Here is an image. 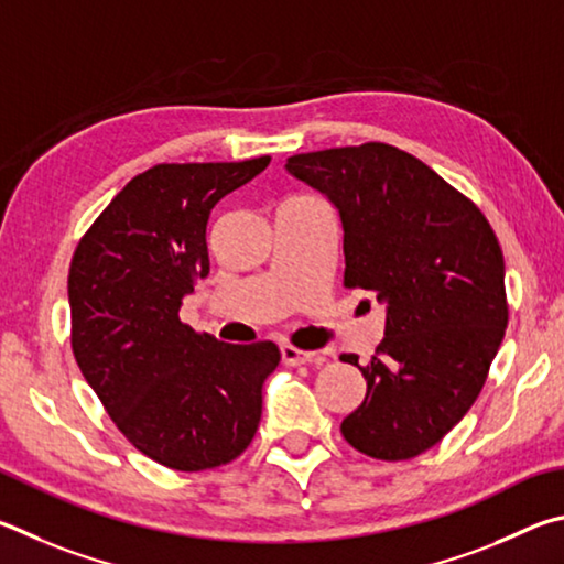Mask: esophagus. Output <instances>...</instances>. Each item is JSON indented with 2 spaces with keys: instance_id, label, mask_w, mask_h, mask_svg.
<instances>
[{
  "instance_id": "34e87169",
  "label": "esophagus",
  "mask_w": 564,
  "mask_h": 564,
  "mask_svg": "<svg viewBox=\"0 0 564 564\" xmlns=\"http://www.w3.org/2000/svg\"><path fill=\"white\" fill-rule=\"evenodd\" d=\"M314 359V351L292 347V344H282V361L288 367H300V364H310Z\"/></svg>"
}]
</instances>
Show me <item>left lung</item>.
I'll use <instances>...</instances> for the list:
<instances>
[{"label":"left lung","instance_id":"8db88e82","mask_svg":"<svg viewBox=\"0 0 564 564\" xmlns=\"http://www.w3.org/2000/svg\"><path fill=\"white\" fill-rule=\"evenodd\" d=\"M288 171L339 207L344 288L387 302V337L367 367L349 446L409 460L476 403L508 327L506 260L470 197L397 145L369 141L288 158Z\"/></svg>","mask_w":564,"mask_h":564}]
</instances>
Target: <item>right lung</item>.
<instances>
[{"label":"right lung","mask_w":564,"mask_h":564,"mask_svg":"<svg viewBox=\"0 0 564 564\" xmlns=\"http://www.w3.org/2000/svg\"><path fill=\"white\" fill-rule=\"evenodd\" d=\"M267 165L270 155L158 163L104 207L74 250V359L116 429L165 468L225 466L260 426L276 344L220 341L181 322L177 310L210 272L213 207Z\"/></svg>","instance_id":"1"}]
</instances>
